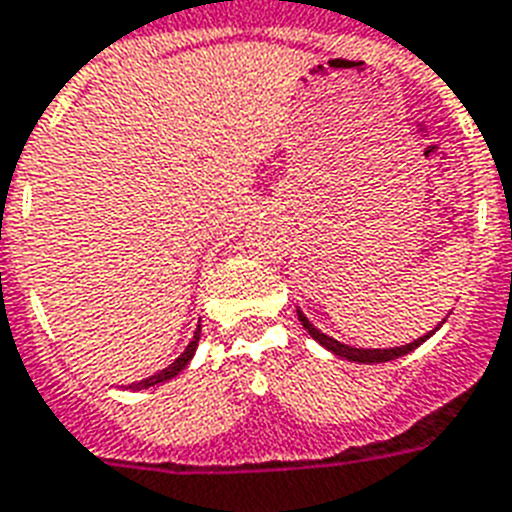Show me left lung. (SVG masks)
Instances as JSON below:
<instances>
[{
	"label": "left lung",
	"instance_id": "obj_1",
	"mask_svg": "<svg viewBox=\"0 0 512 512\" xmlns=\"http://www.w3.org/2000/svg\"><path fill=\"white\" fill-rule=\"evenodd\" d=\"M296 315H299V323L304 328H307V334L315 339L318 344H323L328 352H334V355H339V358L344 360H352V363H387V360H395L400 358V355H408L411 350H417L419 344L427 342L430 336L441 328V323H438V328L435 331H430V334L425 336H419V339H414L411 344H403V347H390V350H363V347H350V344H342V342H336L334 336H326L323 331H318V328L312 326L310 320H307V315L301 310H296ZM443 323H446V318H443Z\"/></svg>",
	"mask_w": 512,
	"mask_h": 512
}]
</instances>
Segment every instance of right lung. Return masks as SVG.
I'll list each match as a JSON object with an SVG mask.
<instances>
[{
  "mask_svg": "<svg viewBox=\"0 0 512 512\" xmlns=\"http://www.w3.org/2000/svg\"><path fill=\"white\" fill-rule=\"evenodd\" d=\"M197 342H200V326H197V331H194L192 342L186 344V350L181 352V355H178V358L173 360L168 368H162V371H157V374L146 376V379H141V382L130 384V390H149V387H154V384L168 382V379H173V376L181 374V371L189 366V360L194 358V352H197Z\"/></svg>",
  "mask_w": 512,
  "mask_h": 512,
  "instance_id": "right-lung-1",
  "label": "right lung"
}]
</instances>
